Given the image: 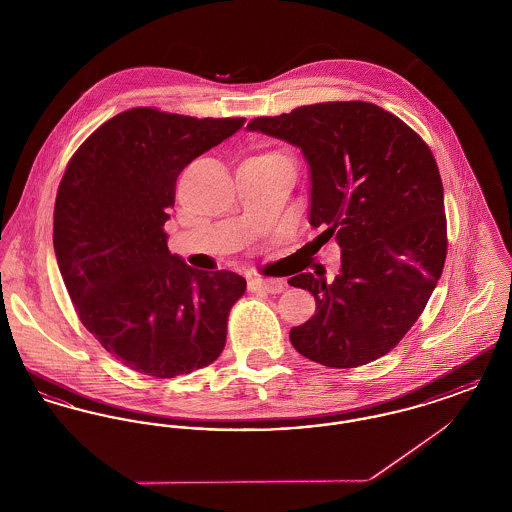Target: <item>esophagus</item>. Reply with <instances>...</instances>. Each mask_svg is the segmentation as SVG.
<instances>
[{"instance_id": "34e87169", "label": "esophagus", "mask_w": 512, "mask_h": 512, "mask_svg": "<svg viewBox=\"0 0 512 512\" xmlns=\"http://www.w3.org/2000/svg\"><path fill=\"white\" fill-rule=\"evenodd\" d=\"M251 292L282 293L286 290V282L278 278H253L249 280Z\"/></svg>"}]
</instances>
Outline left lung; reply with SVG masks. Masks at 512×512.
<instances>
[{"mask_svg":"<svg viewBox=\"0 0 512 512\" xmlns=\"http://www.w3.org/2000/svg\"><path fill=\"white\" fill-rule=\"evenodd\" d=\"M299 147L311 172L309 222L336 236L341 268L301 272L290 286L317 311L290 330L293 347L330 368L390 353L422 315L447 255L436 159L405 122L366 101L303 105L247 124Z\"/></svg>","mask_w":512,"mask_h":512,"instance_id":"1","label":"left lung"}]
</instances>
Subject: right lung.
<instances>
[{
    "label": "right lung",
    "instance_id": "obj_1",
    "mask_svg": "<svg viewBox=\"0 0 512 512\" xmlns=\"http://www.w3.org/2000/svg\"><path fill=\"white\" fill-rule=\"evenodd\" d=\"M245 119L122 111L76 149L57 190L53 247L82 324L122 365L174 378L224 349L245 278L188 267L163 230L176 178Z\"/></svg>",
    "mask_w": 512,
    "mask_h": 512
}]
</instances>
